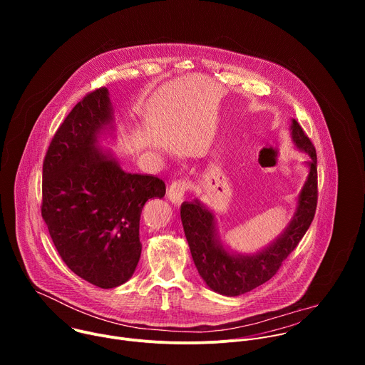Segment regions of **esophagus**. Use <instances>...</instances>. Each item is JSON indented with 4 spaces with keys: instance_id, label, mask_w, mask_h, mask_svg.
<instances>
[{
    "instance_id": "34e87169",
    "label": "esophagus",
    "mask_w": 365,
    "mask_h": 365,
    "mask_svg": "<svg viewBox=\"0 0 365 365\" xmlns=\"http://www.w3.org/2000/svg\"><path fill=\"white\" fill-rule=\"evenodd\" d=\"M189 185L186 180H175L170 186H169V190H168V197L172 203H180L185 197V193L187 190Z\"/></svg>"
}]
</instances>
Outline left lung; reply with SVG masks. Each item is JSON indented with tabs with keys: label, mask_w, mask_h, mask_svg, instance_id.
Listing matches in <instances>:
<instances>
[{
	"label": "left lung",
	"mask_w": 365,
	"mask_h": 365,
	"mask_svg": "<svg viewBox=\"0 0 365 365\" xmlns=\"http://www.w3.org/2000/svg\"><path fill=\"white\" fill-rule=\"evenodd\" d=\"M294 145L309 155L307 179L297 195L296 211L284 231L266 248L234 252L220 238L215 214L200 200L183 202L180 218L193 263L206 286L224 296H240L269 282L314 221L318 202L317 150L296 120L290 124Z\"/></svg>",
	"instance_id": "8db88e82"
}]
</instances>
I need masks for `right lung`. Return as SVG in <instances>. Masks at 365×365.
<instances>
[{
    "mask_svg": "<svg viewBox=\"0 0 365 365\" xmlns=\"http://www.w3.org/2000/svg\"><path fill=\"white\" fill-rule=\"evenodd\" d=\"M115 131L107 88L78 102L51 138L43 162L41 217L65 264L101 289L121 286L141 255L140 215L166 185L125 172L99 140Z\"/></svg>",
    "mask_w": 365,
    "mask_h": 365,
    "instance_id": "1",
    "label": "right lung"
}]
</instances>
